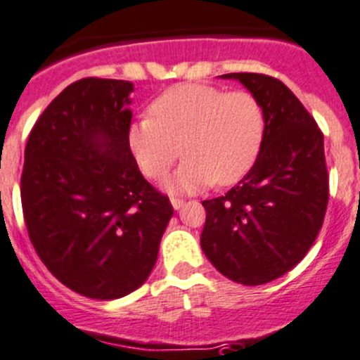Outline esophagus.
<instances>
[{"mask_svg":"<svg viewBox=\"0 0 360 360\" xmlns=\"http://www.w3.org/2000/svg\"><path fill=\"white\" fill-rule=\"evenodd\" d=\"M170 202H172L174 210H179V207H183L184 200L183 199H177V197H172V199H170Z\"/></svg>","mask_w":360,"mask_h":360,"instance_id":"1","label":"esophagus"}]
</instances>
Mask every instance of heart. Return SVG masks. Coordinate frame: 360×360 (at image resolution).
I'll use <instances>...</instances> for the list:
<instances>
[{
	"mask_svg": "<svg viewBox=\"0 0 360 360\" xmlns=\"http://www.w3.org/2000/svg\"><path fill=\"white\" fill-rule=\"evenodd\" d=\"M147 113L127 127V149L149 179H161L183 153L186 160L170 183L181 190L238 183L263 147V106L247 90L184 83L160 94Z\"/></svg>",
	"mask_w": 360,
	"mask_h": 360,
	"instance_id": "b5f03b06",
	"label": "heart"
}]
</instances>
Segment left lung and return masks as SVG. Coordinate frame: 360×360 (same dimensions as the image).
<instances>
[{"label": "left lung", "mask_w": 360, "mask_h": 360, "mask_svg": "<svg viewBox=\"0 0 360 360\" xmlns=\"http://www.w3.org/2000/svg\"><path fill=\"white\" fill-rule=\"evenodd\" d=\"M259 99L264 140L250 172L226 195L202 200L200 247L221 275L245 286L275 281L297 266L323 226L328 172L323 133L277 78L231 72Z\"/></svg>", "instance_id": "obj_1"}]
</instances>
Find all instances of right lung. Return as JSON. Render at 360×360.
Masks as SVG:
<instances>
[{"instance_id": "1", "label": "right lung", "mask_w": 360, "mask_h": 360, "mask_svg": "<svg viewBox=\"0 0 360 360\" xmlns=\"http://www.w3.org/2000/svg\"><path fill=\"white\" fill-rule=\"evenodd\" d=\"M131 92L124 79L70 83L37 119L25 149L30 241L62 284L96 300L142 286L174 213L127 149Z\"/></svg>"}]
</instances>
